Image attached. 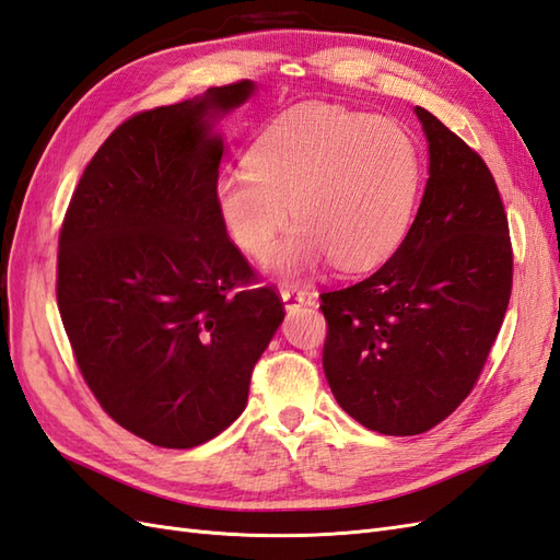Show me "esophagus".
<instances>
[{"mask_svg": "<svg viewBox=\"0 0 560 560\" xmlns=\"http://www.w3.org/2000/svg\"><path fill=\"white\" fill-rule=\"evenodd\" d=\"M281 300H283L285 310H295V307H300V305L305 303L307 293L300 291L298 285H283V289H281Z\"/></svg>", "mask_w": 560, "mask_h": 560, "instance_id": "34e87169", "label": "esophagus"}]
</instances>
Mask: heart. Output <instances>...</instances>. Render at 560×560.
I'll return each mask as SVG.
<instances>
[{"label": "heart", "instance_id": "obj_1", "mask_svg": "<svg viewBox=\"0 0 560 560\" xmlns=\"http://www.w3.org/2000/svg\"><path fill=\"white\" fill-rule=\"evenodd\" d=\"M421 155L402 125L338 106L285 113L255 139L246 167L218 182L229 236L253 260H267L289 222H298L271 260L295 277L331 257L338 269L383 262L402 243L417 210Z\"/></svg>", "mask_w": 560, "mask_h": 560}]
</instances>
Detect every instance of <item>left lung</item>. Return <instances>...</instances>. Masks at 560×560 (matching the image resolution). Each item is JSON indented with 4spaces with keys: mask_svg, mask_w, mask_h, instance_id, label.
Masks as SVG:
<instances>
[{
    "mask_svg": "<svg viewBox=\"0 0 560 560\" xmlns=\"http://www.w3.org/2000/svg\"><path fill=\"white\" fill-rule=\"evenodd\" d=\"M430 151L425 194L395 255L322 293L324 374L354 421L419 435L470 395L513 285L509 220L490 167L417 106Z\"/></svg>",
    "mask_w": 560,
    "mask_h": 560,
    "instance_id": "obj_1",
    "label": "left lung"
}]
</instances>
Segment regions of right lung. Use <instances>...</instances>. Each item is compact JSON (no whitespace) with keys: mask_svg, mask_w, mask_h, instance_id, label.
<instances>
[{"mask_svg":"<svg viewBox=\"0 0 560 560\" xmlns=\"http://www.w3.org/2000/svg\"><path fill=\"white\" fill-rule=\"evenodd\" d=\"M250 80L127 118L98 147L59 234L56 303L80 374L108 417L155 447L220 435L283 319L275 285L218 210L212 118Z\"/></svg>","mask_w":560,"mask_h":560,"instance_id":"add662e5","label":"right lung"}]
</instances>
